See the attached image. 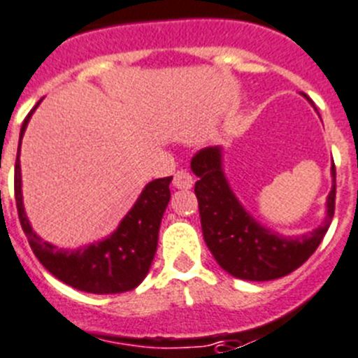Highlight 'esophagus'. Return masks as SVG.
<instances>
[{
  "instance_id": "esophagus-1",
  "label": "esophagus",
  "mask_w": 358,
  "mask_h": 358,
  "mask_svg": "<svg viewBox=\"0 0 358 358\" xmlns=\"http://www.w3.org/2000/svg\"><path fill=\"white\" fill-rule=\"evenodd\" d=\"M192 183H194V180L187 171H176L175 176H173V185L176 189H190Z\"/></svg>"
}]
</instances>
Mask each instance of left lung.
Segmentation results:
<instances>
[{
    "label": "left lung",
    "mask_w": 358,
    "mask_h": 358,
    "mask_svg": "<svg viewBox=\"0 0 358 358\" xmlns=\"http://www.w3.org/2000/svg\"><path fill=\"white\" fill-rule=\"evenodd\" d=\"M303 96L309 100L306 93ZM190 169L198 176L194 192L206 245L215 262L236 279L272 280L288 275L310 258L329 231L336 208L334 164L325 220L322 226L300 236L279 235L259 224L243 208L222 171L220 146L199 150L190 160Z\"/></svg>",
    "instance_id": "8db88e82"
}]
</instances>
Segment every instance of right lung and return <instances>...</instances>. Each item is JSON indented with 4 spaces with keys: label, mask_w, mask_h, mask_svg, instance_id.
Listing matches in <instances>:
<instances>
[{
    "label": "right lung",
    "mask_w": 358,
    "mask_h": 358,
    "mask_svg": "<svg viewBox=\"0 0 358 358\" xmlns=\"http://www.w3.org/2000/svg\"><path fill=\"white\" fill-rule=\"evenodd\" d=\"M29 111L21 127V139L28 127L33 111ZM15 160V175H13V190H15V205H17L19 220L22 231L28 238L31 250L56 279L76 289L96 295L108 293L130 292L143 282L148 273L150 265L153 262L159 242V228L166 206H168L171 192L169 183L173 176L157 178L146 183L141 196L136 205L130 208L122 219L116 231H113L108 238L96 243L81 247V249H59L52 243L45 242L33 231L26 217L24 205H22V183H21V162Z\"/></svg>",
    "instance_id": "obj_1"
}]
</instances>
